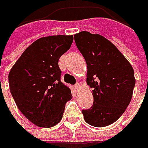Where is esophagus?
<instances>
[{"label": "esophagus", "mask_w": 148, "mask_h": 148, "mask_svg": "<svg viewBox=\"0 0 148 148\" xmlns=\"http://www.w3.org/2000/svg\"><path fill=\"white\" fill-rule=\"evenodd\" d=\"M74 88H75L76 90H78V89L79 88V83H76V84L74 85Z\"/></svg>", "instance_id": "34e87169"}]
</instances>
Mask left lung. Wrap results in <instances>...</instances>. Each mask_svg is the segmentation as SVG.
I'll return each mask as SVG.
<instances>
[{
	"mask_svg": "<svg viewBox=\"0 0 148 148\" xmlns=\"http://www.w3.org/2000/svg\"><path fill=\"white\" fill-rule=\"evenodd\" d=\"M74 41L86 60V83L93 93L92 107L82 110L84 119L93 127L108 126L130 103L135 85L133 68L117 48L101 35L80 32L74 35Z\"/></svg>",
	"mask_w": 148,
	"mask_h": 148,
	"instance_id": "1",
	"label": "left lung"
}]
</instances>
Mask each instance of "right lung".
<instances>
[{"label": "right lung", "mask_w": 148, "mask_h": 148, "mask_svg": "<svg viewBox=\"0 0 148 148\" xmlns=\"http://www.w3.org/2000/svg\"><path fill=\"white\" fill-rule=\"evenodd\" d=\"M73 36L41 38L30 45L8 74L11 94L21 113L38 127L50 128L62 118L71 90L61 81L60 57L69 49Z\"/></svg>", "instance_id": "1"}]
</instances>
